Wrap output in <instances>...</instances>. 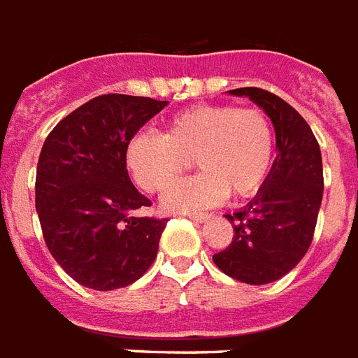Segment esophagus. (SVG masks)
Returning a JSON list of instances; mask_svg holds the SVG:
<instances>
[{
    "mask_svg": "<svg viewBox=\"0 0 358 358\" xmlns=\"http://www.w3.org/2000/svg\"><path fill=\"white\" fill-rule=\"evenodd\" d=\"M185 215H187L189 219H192V221H196V223H204L206 219L210 217L208 213H194V211H187Z\"/></svg>",
    "mask_w": 358,
    "mask_h": 358,
    "instance_id": "obj_1",
    "label": "esophagus"
}]
</instances>
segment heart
<instances>
[{
  "label": "heart",
  "instance_id": "heart-1",
  "mask_svg": "<svg viewBox=\"0 0 358 358\" xmlns=\"http://www.w3.org/2000/svg\"><path fill=\"white\" fill-rule=\"evenodd\" d=\"M192 158L200 173L169 189L162 200L164 208H206L229 192L236 198L252 196L273 169V124L259 108L200 104L173 114L166 133H135L124 150L129 176L147 192L168 189Z\"/></svg>",
  "mask_w": 358,
  "mask_h": 358
}]
</instances>
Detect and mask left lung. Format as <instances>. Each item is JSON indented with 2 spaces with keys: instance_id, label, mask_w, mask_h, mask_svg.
Instances as JSON below:
<instances>
[{
  "instance_id": "1",
  "label": "left lung",
  "mask_w": 358,
  "mask_h": 358,
  "mask_svg": "<svg viewBox=\"0 0 358 358\" xmlns=\"http://www.w3.org/2000/svg\"><path fill=\"white\" fill-rule=\"evenodd\" d=\"M229 93L250 96L265 110L278 154L257 196L227 215L233 242L213 255V263L234 280L259 286L288 275L311 246L324 190L322 156L309 124L280 96L259 87Z\"/></svg>"
}]
</instances>
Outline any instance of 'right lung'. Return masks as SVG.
I'll list each match as a JSON object with an SVG mask.
<instances>
[{
  "label": "right lung",
  "mask_w": 358,
  "mask_h": 358,
  "mask_svg": "<svg viewBox=\"0 0 358 358\" xmlns=\"http://www.w3.org/2000/svg\"><path fill=\"white\" fill-rule=\"evenodd\" d=\"M168 106L108 93L70 112L47 135L36 171V210L49 252L85 288L108 292L145 275L168 219L143 217L152 202L133 187L127 141Z\"/></svg>",
  "instance_id": "1"
}]
</instances>
